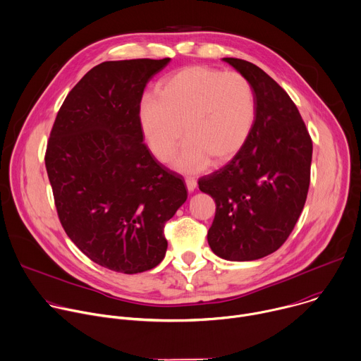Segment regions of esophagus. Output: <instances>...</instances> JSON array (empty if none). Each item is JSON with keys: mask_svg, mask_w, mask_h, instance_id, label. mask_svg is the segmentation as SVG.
<instances>
[{"mask_svg": "<svg viewBox=\"0 0 361 361\" xmlns=\"http://www.w3.org/2000/svg\"><path fill=\"white\" fill-rule=\"evenodd\" d=\"M185 185H187V190L190 192H192L197 188V180L194 177H187L185 178Z\"/></svg>", "mask_w": 361, "mask_h": 361, "instance_id": "1", "label": "esophagus"}]
</instances>
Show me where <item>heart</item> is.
Returning a JSON list of instances; mask_svg holds the SVG:
<instances>
[{"mask_svg":"<svg viewBox=\"0 0 361 361\" xmlns=\"http://www.w3.org/2000/svg\"><path fill=\"white\" fill-rule=\"evenodd\" d=\"M255 118V90L244 75L200 65L167 76L157 96L146 94L139 106L142 133L160 163L173 157L181 136L187 139L174 160V167L184 173L235 156L250 137Z\"/></svg>","mask_w":361,"mask_h":361,"instance_id":"obj_1","label":"heart"}]
</instances>
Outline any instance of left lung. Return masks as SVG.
<instances>
[{"label":"left lung","instance_id":"obj_1","mask_svg":"<svg viewBox=\"0 0 361 361\" xmlns=\"http://www.w3.org/2000/svg\"><path fill=\"white\" fill-rule=\"evenodd\" d=\"M254 86L255 125L245 145L218 171L200 178L216 211L207 239L226 261L261 259L279 250L305 207L312 139L289 94L261 68L224 58Z\"/></svg>","mask_w":361,"mask_h":361}]
</instances>
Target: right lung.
<instances>
[{
    "mask_svg": "<svg viewBox=\"0 0 361 361\" xmlns=\"http://www.w3.org/2000/svg\"><path fill=\"white\" fill-rule=\"evenodd\" d=\"M170 58L107 61L92 68L62 103L45 166L61 224L94 264L120 274L157 267L164 224L187 200L181 176L143 143L139 106Z\"/></svg>",
    "mask_w": 361,
    "mask_h": 361,
    "instance_id": "1",
    "label": "right lung"
}]
</instances>
